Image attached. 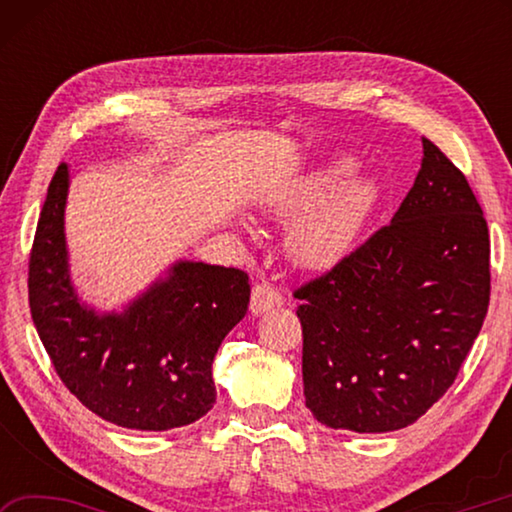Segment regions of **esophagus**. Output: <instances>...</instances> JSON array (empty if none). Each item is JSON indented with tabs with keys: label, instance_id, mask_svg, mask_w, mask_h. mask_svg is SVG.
Wrapping results in <instances>:
<instances>
[{
	"label": "esophagus",
	"instance_id": "34e87169",
	"mask_svg": "<svg viewBox=\"0 0 512 512\" xmlns=\"http://www.w3.org/2000/svg\"><path fill=\"white\" fill-rule=\"evenodd\" d=\"M282 305L280 291L273 289L268 282H257L253 291H250V314L262 316L266 311Z\"/></svg>",
	"mask_w": 512,
	"mask_h": 512
}]
</instances>
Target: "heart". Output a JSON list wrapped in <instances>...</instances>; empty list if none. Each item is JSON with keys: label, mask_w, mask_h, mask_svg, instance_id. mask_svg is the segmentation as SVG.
<instances>
[{"label": "heart", "mask_w": 512, "mask_h": 512, "mask_svg": "<svg viewBox=\"0 0 512 512\" xmlns=\"http://www.w3.org/2000/svg\"><path fill=\"white\" fill-rule=\"evenodd\" d=\"M357 162L336 158L302 176L273 210L282 216H302L287 237L289 257L302 268H332L357 244L359 235L381 203L375 178L354 176Z\"/></svg>", "instance_id": "b5f03b06"}]
</instances>
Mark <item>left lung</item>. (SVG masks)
Wrapping results in <instances>:
<instances>
[{"label": "left lung", "instance_id": "1", "mask_svg": "<svg viewBox=\"0 0 512 512\" xmlns=\"http://www.w3.org/2000/svg\"><path fill=\"white\" fill-rule=\"evenodd\" d=\"M422 153L391 223L293 293L307 409L332 429L409 427L454 384L488 314L481 205L427 137Z\"/></svg>", "mask_w": 512, "mask_h": 512}]
</instances>
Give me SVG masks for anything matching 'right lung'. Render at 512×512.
<instances>
[{
  "mask_svg": "<svg viewBox=\"0 0 512 512\" xmlns=\"http://www.w3.org/2000/svg\"><path fill=\"white\" fill-rule=\"evenodd\" d=\"M69 167L51 178L29 259V305L51 363L83 406L117 427L167 431L212 409V361L246 316L248 275L178 259L121 311L79 298L69 273Z\"/></svg>",
  "mask_w": 512,
  "mask_h": 512,
  "instance_id": "add662e5",
  "label": "right lung"
}]
</instances>
